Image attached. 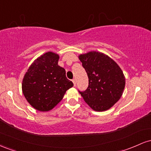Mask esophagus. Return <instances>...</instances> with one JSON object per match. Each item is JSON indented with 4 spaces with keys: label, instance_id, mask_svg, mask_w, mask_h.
<instances>
[{
    "label": "esophagus",
    "instance_id": "obj_1",
    "mask_svg": "<svg viewBox=\"0 0 151 151\" xmlns=\"http://www.w3.org/2000/svg\"><path fill=\"white\" fill-rule=\"evenodd\" d=\"M72 82H73L74 86H76V79H72Z\"/></svg>",
    "mask_w": 151,
    "mask_h": 151
}]
</instances>
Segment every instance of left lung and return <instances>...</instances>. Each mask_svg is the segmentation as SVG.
Returning a JSON list of instances; mask_svg holds the SVG:
<instances>
[{
	"mask_svg": "<svg viewBox=\"0 0 151 151\" xmlns=\"http://www.w3.org/2000/svg\"><path fill=\"white\" fill-rule=\"evenodd\" d=\"M79 59L89 78L87 89L79 91L84 101L96 111L111 108L120 99L125 87V77L120 67L99 52L82 54Z\"/></svg>",
	"mask_w": 151,
	"mask_h": 151,
	"instance_id": "1",
	"label": "left lung"
}]
</instances>
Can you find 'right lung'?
Masks as SVG:
<instances>
[{
  "label": "right lung",
  "mask_w": 151,
  "mask_h": 151,
  "mask_svg": "<svg viewBox=\"0 0 151 151\" xmlns=\"http://www.w3.org/2000/svg\"><path fill=\"white\" fill-rule=\"evenodd\" d=\"M58 54L48 52L33 62L22 83V90L28 103L40 111L52 109L73 86L66 77L65 70L58 65Z\"/></svg>",
  "instance_id": "1"
}]
</instances>
